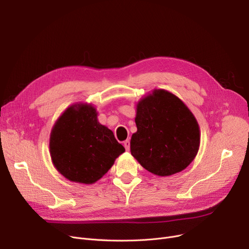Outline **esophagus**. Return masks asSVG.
<instances>
[{
	"mask_svg": "<svg viewBox=\"0 0 249 249\" xmlns=\"http://www.w3.org/2000/svg\"><path fill=\"white\" fill-rule=\"evenodd\" d=\"M123 144H124L125 149H126L127 151H129V149H130V141H129V140H125V141L123 142Z\"/></svg>",
	"mask_w": 249,
	"mask_h": 249,
	"instance_id": "1",
	"label": "esophagus"
}]
</instances>
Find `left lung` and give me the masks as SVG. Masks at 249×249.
Masks as SVG:
<instances>
[{
  "label": "left lung",
  "mask_w": 249,
  "mask_h": 249,
  "mask_svg": "<svg viewBox=\"0 0 249 249\" xmlns=\"http://www.w3.org/2000/svg\"><path fill=\"white\" fill-rule=\"evenodd\" d=\"M137 131L130 150L137 161L160 177L179 173L194 160L200 146V128L180 99L154 89L137 104Z\"/></svg>",
  "instance_id": "obj_1"
}]
</instances>
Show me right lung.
<instances>
[{
	"mask_svg": "<svg viewBox=\"0 0 249 249\" xmlns=\"http://www.w3.org/2000/svg\"><path fill=\"white\" fill-rule=\"evenodd\" d=\"M51 160L68 179L94 184L125 151L111 130L99 123L96 108L74 104L65 110L50 133Z\"/></svg>",
	"mask_w": 249,
	"mask_h": 249,
	"instance_id": "1",
	"label": "right lung"
}]
</instances>
